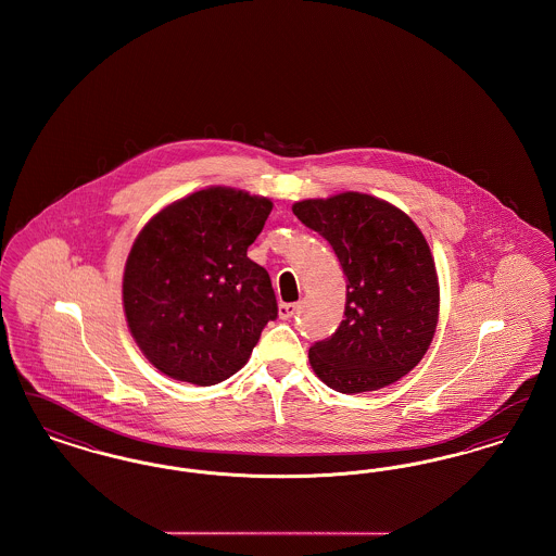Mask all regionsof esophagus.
<instances>
[{
    "label": "esophagus",
    "mask_w": 556,
    "mask_h": 556,
    "mask_svg": "<svg viewBox=\"0 0 556 556\" xmlns=\"http://www.w3.org/2000/svg\"><path fill=\"white\" fill-rule=\"evenodd\" d=\"M298 313V304L295 302H286V304H279V317L291 318Z\"/></svg>",
    "instance_id": "obj_1"
}]
</instances>
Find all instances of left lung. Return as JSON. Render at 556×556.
Listing matches in <instances>:
<instances>
[{"mask_svg": "<svg viewBox=\"0 0 556 556\" xmlns=\"http://www.w3.org/2000/svg\"><path fill=\"white\" fill-rule=\"evenodd\" d=\"M293 214L327 239L344 268V320L308 350L318 379L363 394L415 369L433 340L440 286L419 227L386 200L345 191L302 200Z\"/></svg>", "mask_w": 556, "mask_h": 556, "instance_id": "1", "label": "left lung"}]
</instances>
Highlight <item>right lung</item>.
I'll use <instances>...</instances> for the list:
<instances>
[{
    "mask_svg": "<svg viewBox=\"0 0 556 556\" xmlns=\"http://www.w3.org/2000/svg\"><path fill=\"white\" fill-rule=\"evenodd\" d=\"M273 202L208 187L152 216L123 275L131 336L164 375L214 386L250 358L277 300L265 268L248 258Z\"/></svg>",
    "mask_w": 556,
    "mask_h": 556,
    "instance_id": "1",
    "label": "right lung"
}]
</instances>
